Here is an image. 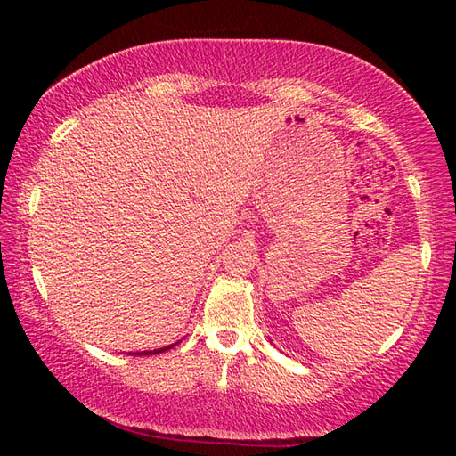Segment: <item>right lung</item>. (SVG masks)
<instances>
[{
	"label": "right lung",
	"instance_id": "right-lung-1",
	"mask_svg": "<svg viewBox=\"0 0 456 456\" xmlns=\"http://www.w3.org/2000/svg\"><path fill=\"white\" fill-rule=\"evenodd\" d=\"M172 346H176V345H170V346H164V348H159V351H142V353H133V354H137V356H142V354H159V353H164V351H168V348H172Z\"/></svg>",
	"mask_w": 456,
	"mask_h": 456
}]
</instances>
